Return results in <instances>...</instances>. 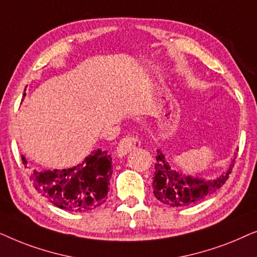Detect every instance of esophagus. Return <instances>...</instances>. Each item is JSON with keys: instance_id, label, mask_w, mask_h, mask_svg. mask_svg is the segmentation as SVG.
I'll return each mask as SVG.
<instances>
[{"instance_id": "34e87169", "label": "esophagus", "mask_w": 257, "mask_h": 257, "mask_svg": "<svg viewBox=\"0 0 257 257\" xmlns=\"http://www.w3.org/2000/svg\"><path fill=\"white\" fill-rule=\"evenodd\" d=\"M140 145H142V142L138 139V137L133 135H127L119 142L117 146V154L119 157H122L125 156V154H127L128 152H131L132 150L139 147Z\"/></svg>"}]
</instances>
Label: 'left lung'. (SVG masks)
<instances>
[{"mask_svg":"<svg viewBox=\"0 0 257 257\" xmlns=\"http://www.w3.org/2000/svg\"><path fill=\"white\" fill-rule=\"evenodd\" d=\"M157 163L154 164L156 172H154L153 178V193L160 202L171 207L193 205L220 189L233 172L235 159H236L235 157L229 170L221 177L212 181H205L185 177L178 171H174L165 159L164 154L160 151H157Z\"/></svg>","mask_w":257,"mask_h":257,"instance_id":"obj_1","label":"left lung"}]
</instances>
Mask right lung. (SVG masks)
<instances>
[{"mask_svg":"<svg viewBox=\"0 0 257 257\" xmlns=\"http://www.w3.org/2000/svg\"><path fill=\"white\" fill-rule=\"evenodd\" d=\"M26 96V94H23ZM23 164L27 161L22 158ZM112 175V157L97 150L68 170L34 172V187L49 202L69 212H87L106 201Z\"/></svg>","mask_w":257,"mask_h":257,"instance_id":"obj_1","label":"right lung"}]
</instances>
